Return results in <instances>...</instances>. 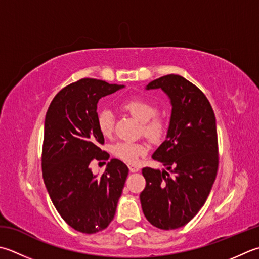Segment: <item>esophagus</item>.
<instances>
[{"label": "esophagus", "instance_id": "34e87169", "mask_svg": "<svg viewBox=\"0 0 259 259\" xmlns=\"http://www.w3.org/2000/svg\"><path fill=\"white\" fill-rule=\"evenodd\" d=\"M128 167H129V170L131 171V173H136V171L139 170V167L136 166V165H133V164L128 165Z\"/></svg>", "mask_w": 259, "mask_h": 259}]
</instances>
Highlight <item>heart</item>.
Wrapping results in <instances>:
<instances>
[{"mask_svg": "<svg viewBox=\"0 0 259 259\" xmlns=\"http://www.w3.org/2000/svg\"><path fill=\"white\" fill-rule=\"evenodd\" d=\"M122 108L126 112L143 122L144 135L153 141H159L166 134V124L164 120L156 116L157 106L145 99L134 98L124 101ZM115 116L112 111L104 109L98 115V126L103 136H110L113 133ZM113 154L126 163H135L140 156L145 155L146 147L141 144L121 141L112 148Z\"/></svg>", "mask_w": 259, "mask_h": 259, "instance_id": "1", "label": "heart"}]
</instances>
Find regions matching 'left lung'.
<instances>
[{"label":"left lung","instance_id":"obj_1","mask_svg":"<svg viewBox=\"0 0 259 259\" xmlns=\"http://www.w3.org/2000/svg\"><path fill=\"white\" fill-rule=\"evenodd\" d=\"M146 89H161L173 106L166 140L153 155L171 175L143 168L141 207L151 225L173 230L197 214L214 183L219 166L215 116L204 93L180 75L163 76Z\"/></svg>","mask_w":259,"mask_h":259}]
</instances>
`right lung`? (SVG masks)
<instances>
[{
    "label": "right lung",
    "instance_id": "1",
    "mask_svg": "<svg viewBox=\"0 0 259 259\" xmlns=\"http://www.w3.org/2000/svg\"><path fill=\"white\" fill-rule=\"evenodd\" d=\"M101 79L82 78L56 94L45 119L42 177L50 199L64 221L83 234L105 229L113 220L128 167L111 159L101 176L93 160H108L100 148L104 137L98 126V102L122 89Z\"/></svg>",
    "mask_w": 259,
    "mask_h": 259
}]
</instances>
